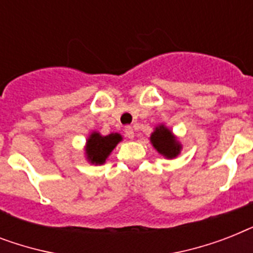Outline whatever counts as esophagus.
Here are the masks:
<instances>
[{"label": "esophagus", "mask_w": 253, "mask_h": 253, "mask_svg": "<svg viewBox=\"0 0 253 253\" xmlns=\"http://www.w3.org/2000/svg\"><path fill=\"white\" fill-rule=\"evenodd\" d=\"M125 134H126V136L128 139L134 138V130H132V127L127 126L126 128H125Z\"/></svg>", "instance_id": "1"}]
</instances>
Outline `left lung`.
Wrapping results in <instances>:
<instances>
[{"label":"left lung","mask_w":253,"mask_h":253,"mask_svg":"<svg viewBox=\"0 0 253 253\" xmlns=\"http://www.w3.org/2000/svg\"><path fill=\"white\" fill-rule=\"evenodd\" d=\"M151 143L154 144L159 154L164 155L168 159L176 158L180 154V143L177 142L172 132L164 126L156 127L154 134L151 135Z\"/></svg>","instance_id":"left-lung-1"}]
</instances>
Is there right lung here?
Returning <instances> with one entry per match:
<instances>
[{
	"label": "right lung",
	"instance_id": "obj_1",
	"mask_svg": "<svg viewBox=\"0 0 253 253\" xmlns=\"http://www.w3.org/2000/svg\"><path fill=\"white\" fill-rule=\"evenodd\" d=\"M122 136L119 134H109L106 136L93 132L86 143L87 160L91 164H103L115 146L121 142Z\"/></svg>",
	"mask_w": 253,
	"mask_h": 253
}]
</instances>
